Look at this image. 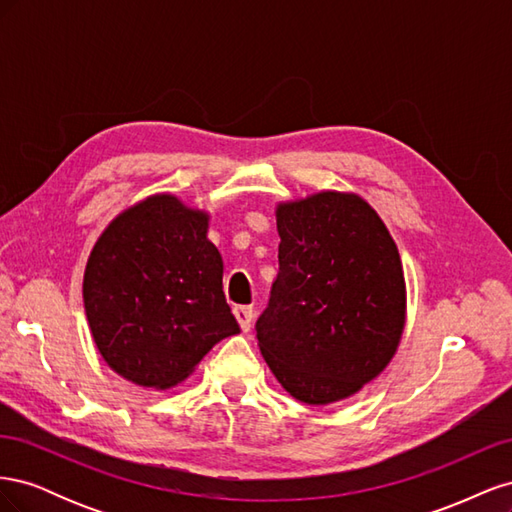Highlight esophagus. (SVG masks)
<instances>
[{"label": "esophagus", "mask_w": 512, "mask_h": 512, "mask_svg": "<svg viewBox=\"0 0 512 512\" xmlns=\"http://www.w3.org/2000/svg\"><path fill=\"white\" fill-rule=\"evenodd\" d=\"M232 314H235L241 331H250V327H252V316H254V314H252V307L237 305L235 309H232Z\"/></svg>", "instance_id": "obj_1"}]
</instances>
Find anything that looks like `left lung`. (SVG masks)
<instances>
[{"mask_svg":"<svg viewBox=\"0 0 512 512\" xmlns=\"http://www.w3.org/2000/svg\"><path fill=\"white\" fill-rule=\"evenodd\" d=\"M280 275L256 322L284 391L307 406L359 393L389 367L406 329L404 267L389 228L354 192L275 205Z\"/></svg>","mask_w":512,"mask_h":512,"instance_id":"8db88e82","label":"left lung"}]
</instances>
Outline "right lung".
Listing matches in <instances>:
<instances>
[{"mask_svg": "<svg viewBox=\"0 0 512 512\" xmlns=\"http://www.w3.org/2000/svg\"><path fill=\"white\" fill-rule=\"evenodd\" d=\"M211 215L160 192L111 220L83 275L94 344L115 374L147 389H173L239 324L224 297V260Z\"/></svg>", "mask_w": 512, "mask_h": 512, "instance_id": "obj_1", "label": "right lung"}]
</instances>
